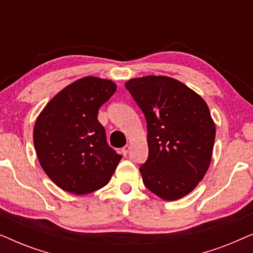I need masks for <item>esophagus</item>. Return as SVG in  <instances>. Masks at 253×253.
Masks as SVG:
<instances>
[{
  "mask_svg": "<svg viewBox=\"0 0 253 253\" xmlns=\"http://www.w3.org/2000/svg\"><path fill=\"white\" fill-rule=\"evenodd\" d=\"M129 151H130V146H129V145H126V146H124V147L122 148V153H123V155H126L127 153H129Z\"/></svg>",
  "mask_w": 253,
  "mask_h": 253,
  "instance_id": "esophagus-1",
  "label": "esophagus"
}]
</instances>
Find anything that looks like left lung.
<instances>
[{
  "mask_svg": "<svg viewBox=\"0 0 253 253\" xmlns=\"http://www.w3.org/2000/svg\"><path fill=\"white\" fill-rule=\"evenodd\" d=\"M147 123L148 159L139 168L146 188L172 202L189 195L209 170L215 123L198 93L168 76L126 83Z\"/></svg>",
  "mask_w": 253,
  "mask_h": 253,
  "instance_id": "8db88e82",
  "label": "left lung"
}]
</instances>
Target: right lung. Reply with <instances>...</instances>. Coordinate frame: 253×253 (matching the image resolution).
<instances>
[{
	"label": "right lung",
	"instance_id": "1",
	"mask_svg": "<svg viewBox=\"0 0 253 253\" xmlns=\"http://www.w3.org/2000/svg\"><path fill=\"white\" fill-rule=\"evenodd\" d=\"M116 88L110 79L79 78L61 89L37 117V157L48 177L64 191L94 192L115 172L122 155L107 144L98 110Z\"/></svg>",
	"mask_w": 253,
	"mask_h": 253
}]
</instances>
